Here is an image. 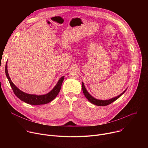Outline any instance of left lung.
I'll use <instances>...</instances> for the list:
<instances>
[{
    "instance_id": "obj_1",
    "label": "left lung",
    "mask_w": 148,
    "mask_h": 148,
    "mask_svg": "<svg viewBox=\"0 0 148 148\" xmlns=\"http://www.w3.org/2000/svg\"><path fill=\"white\" fill-rule=\"evenodd\" d=\"M82 91H83V93L84 94V95L86 96V97L87 98V99L90 102H91L92 103L94 104V105H98V106H106V105H110V103H111L112 102H113L114 101H115V100H116L118 98H119L125 91H124L121 94H120L119 95L115 97V98H113L112 99H110L109 100H99V99H95L93 97H92L88 92V91H87L85 86H84V83L82 82Z\"/></svg>"
}]
</instances>
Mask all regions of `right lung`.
Instances as JSON below:
<instances>
[{
  "mask_svg": "<svg viewBox=\"0 0 148 148\" xmlns=\"http://www.w3.org/2000/svg\"><path fill=\"white\" fill-rule=\"evenodd\" d=\"M8 65L7 62L5 66V73L9 81L10 85L13 90V91L14 94L16 95L17 98H18L20 100L24 101L26 103H27L30 105H43L47 103L50 102V101H53L58 95L59 93L62 83L64 80V76L62 77L59 81H58L56 86L54 87V88L49 93L45 95H33V94H29L27 93H25L21 90H20L12 82L8 72Z\"/></svg>",
  "mask_w": 148,
  "mask_h": 148,
  "instance_id": "1",
  "label": "right lung"
}]
</instances>
